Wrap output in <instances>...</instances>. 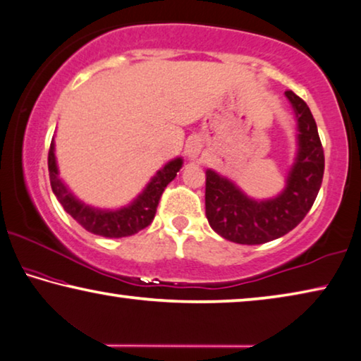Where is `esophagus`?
Segmentation results:
<instances>
[{
	"mask_svg": "<svg viewBox=\"0 0 361 361\" xmlns=\"http://www.w3.org/2000/svg\"><path fill=\"white\" fill-rule=\"evenodd\" d=\"M201 149H202V142L199 141L197 137L191 139V141H188L186 144V155L190 160H196L199 157V154H201Z\"/></svg>",
	"mask_w": 361,
	"mask_h": 361,
	"instance_id": "obj_1",
	"label": "esophagus"
}]
</instances>
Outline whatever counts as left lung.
Masks as SVG:
<instances>
[{"label": "left lung", "instance_id": "8db88e82", "mask_svg": "<svg viewBox=\"0 0 361 361\" xmlns=\"http://www.w3.org/2000/svg\"><path fill=\"white\" fill-rule=\"evenodd\" d=\"M297 116L298 152L281 195L256 201L233 181L206 171V217L214 232L240 245L281 238L305 219L318 196L324 175V150L308 105L292 90L285 92Z\"/></svg>", "mask_w": 361, "mask_h": 361}]
</instances>
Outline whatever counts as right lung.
I'll list each match as a JSON object with an SVG mask.
<instances>
[{"label":"right lung","mask_w":361,"mask_h":361,"mask_svg":"<svg viewBox=\"0 0 361 361\" xmlns=\"http://www.w3.org/2000/svg\"><path fill=\"white\" fill-rule=\"evenodd\" d=\"M181 165V157L166 164L164 169L155 173L141 195L126 207L116 209V211H102V209L90 207L87 204L80 202L60 180L55 159V139H51L50 150H48V171H50L51 190L63 209L87 232L106 236V238H121V236L134 235L139 230L149 227L157 212L160 196L165 191L166 185L178 173Z\"/></svg>","instance_id":"obj_1"}]
</instances>
